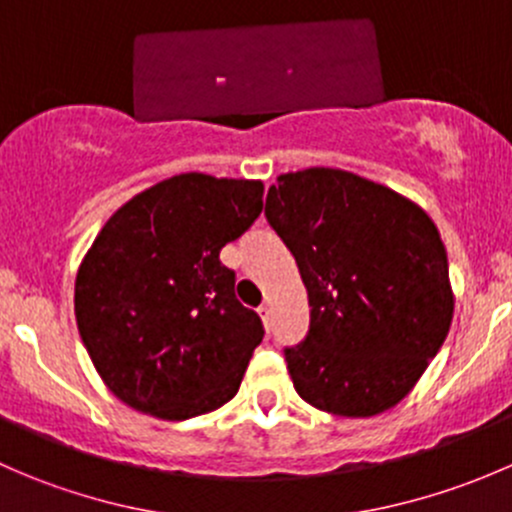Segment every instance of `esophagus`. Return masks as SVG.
<instances>
[{"label": "esophagus", "instance_id": "esophagus-1", "mask_svg": "<svg viewBox=\"0 0 512 512\" xmlns=\"http://www.w3.org/2000/svg\"><path fill=\"white\" fill-rule=\"evenodd\" d=\"M257 314H260V317H262V322H270V314H272V307H270V304H260V307H257Z\"/></svg>", "mask_w": 512, "mask_h": 512}]
</instances>
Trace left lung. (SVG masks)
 Masks as SVG:
<instances>
[{"label": "left lung", "mask_w": 512, "mask_h": 512, "mask_svg": "<svg viewBox=\"0 0 512 512\" xmlns=\"http://www.w3.org/2000/svg\"><path fill=\"white\" fill-rule=\"evenodd\" d=\"M265 215L312 307L304 342L285 349L297 394L334 416L389 411L451 329L448 257L433 220L396 190L339 168L280 175Z\"/></svg>", "instance_id": "8db88e82"}]
</instances>
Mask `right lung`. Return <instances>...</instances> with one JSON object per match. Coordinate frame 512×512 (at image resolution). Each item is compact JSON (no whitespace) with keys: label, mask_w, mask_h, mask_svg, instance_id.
I'll list each match as a JSON object with an SVG mask.
<instances>
[{"label":"right lung","mask_w":512,"mask_h":512,"mask_svg":"<svg viewBox=\"0 0 512 512\" xmlns=\"http://www.w3.org/2000/svg\"><path fill=\"white\" fill-rule=\"evenodd\" d=\"M260 180L180 173L101 227L76 275L74 312L103 384L131 409L185 421L240 389L262 342L220 250L262 213Z\"/></svg>","instance_id":"add662e5"}]
</instances>
